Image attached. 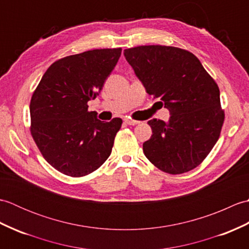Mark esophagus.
Returning <instances> with one entry per match:
<instances>
[{
    "label": "esophagus",
    "mask_w": 249,
    "mask_h": 249,
    "mask_svg": "<svg viewBox=\"0 0 249 249\" xmlns=\"http://www.w3.org/2000/svg\"><path fill=\"white\" fill-rule=\"evenodd\" d=\"M125 123L128 124V125H137V124H139L140 122L139 121L131 120V119H125Z\"/></svg>",
    "instance_id": "34e87169"
}]
</instances>
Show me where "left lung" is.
Listing matches in <instances>:
<instances>
[{
  "instance_id": "obj_1",
  "label": "left lung",
  "mask_w": 249,
  "mask_h": 249,
  "mask_svg": "<svg viewBox=\"0 0 249 249\" xmlns=\"http://www.w3.org/2000/svg\"><path fill=\"white\" fill-rule=\"evenodd\" d=\"M124 56L146 93L160 99L169 122H147L153 135L143 153L153 165L170 174L193 170L217 142L225 112L218 86L192 52L152 45L124 50Z\"/></svg>"
}]
</instances>
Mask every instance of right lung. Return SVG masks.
Instances as JSON below:
<instances>
[{
    "label": "right lung",
    "instance_id": "obj_1",
    "mask_svg": "<svg viewBox=\"0 0 249 249\" xmlns=\"http://www.w3.org/2000/svg\"><path fill=\"white\" fill-rule=\"evenodd\" d=\"M121 48L95 49L55 61L31 98V134L45 160L66 176L84 177L112 151L122 119L102 122L88 102L96 98Z\"/></svg>",
    "mask_w": 249,
    "mask_h": 249
}]
</instances>
